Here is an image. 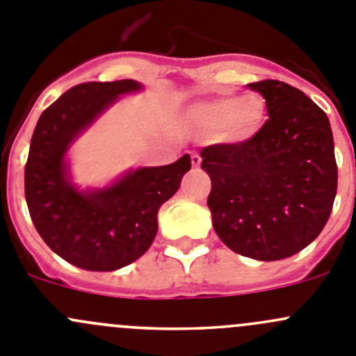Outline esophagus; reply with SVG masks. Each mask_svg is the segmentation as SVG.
<instances>
[{
  "mask_svg": "<svg viewBox=\"0 0 356 356\" xmlns=\"http://www.w3.org/2000/svg\"><path fill=\"white\" fill-rule=\"evenodd\" d=\"M191 163H193V167H200V165H202V156H200L196 151H193L191 153Z\"/></svg>",
  "mask_w": 356,
  "mask_h": 356,
  "instance_id": "1",
  "label": "esophagus"
}]
</instances>
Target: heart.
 <instances>
[{
  "label": "heart",
  "instance_id": "heart-1",
  "mask_svg": "<svg viewBox=\"0 0 356 356\" xmlns=\"http://www.w3.org/2000/svg\"><path fill=\"white\" fill-rule=\"evenodd\" d=\"M203 125L219 129L227 143H245L261 132L266 122V101L259 94L236 97H220L203 102L195 109Z\"/></svg>",
  "mask_w": 356,
  "mask_h": 356
}]
</instances>
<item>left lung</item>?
Masks as SVG:
<instances>
[{"label":"left lung","instance_id":"1","mask_svg":"<svg viewBox=\"0 0 356 356\" xmlns=\"http://www.w3.org/2000/svg\"><path fill=\"white\" fill-rule=\"evenodd\" d=\"M266 101L261 132L202 149L209 205L226 247L257 261H280L308 247L329 220L337 191L334 139L325 113L278 79L247 85Z\"/></svg>","mask_w":356,"mask_h":356}]
</instances>
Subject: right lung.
Segmentation results:
<instances>
[{
	"mask_svg": "<svg viewBox=\"0 0 356 356\" xmlns=\"http://www.w3.org/2000/svg\"><path fill=\"white\" fill-rule=\"evenodd\" d=\"M140 90L134 79L88 81L69 88L41 113L24 172L34 227L64 261L88 271H115L153 243L158 210L191 168L184 154L165 167L137 168L104 189L83 193L67 179L65 153L120 95Z\"/></svg>",
	"mask_w": 356,
	"mask_h": 356,
	"instance_id": "right-lung-1",
	"label": "right lung"
}]
</instances>
